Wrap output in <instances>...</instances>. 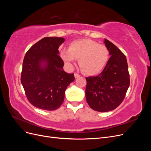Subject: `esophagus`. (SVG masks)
<instances>
[{
  "label": "esophagus",
  "instance_id": "esophagus-1",
  "mask_svg": "<svg viewBox=\"0 0 151 151\" xmlns=\"http://www.w3.org/2000/svg\"><path fill=\"white\" fill-rule=\"evenodd\" d=\"M74 77H75V78L76 79V78H78V77H79L80 76L78 74H74Z\"/></svg>",
  "mask_w": 151,
  "mask_h": 151
}]
</instances>
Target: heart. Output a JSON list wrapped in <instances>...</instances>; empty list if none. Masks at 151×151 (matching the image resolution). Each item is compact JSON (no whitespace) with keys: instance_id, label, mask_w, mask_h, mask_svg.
Returning <instances> with one entry per match:
<instances>
[{"instance_id":"obj_1","label":"heart","mask_w":151,"mask_h":151,"mask_svg":"<svg viewBox=\"0 0 151 151\" xmlns=\"http://www.w3.org/2000/svg\"><path fill=\"white\" fill-rule=\"evenodd\" d=\"M60 56L68 68H72L76 58L82 71L86 74L94 75L101 72L109 59V51L106 46L90 39L72 42L68 49L60 50Z\"/></svg>"}]
</instances>
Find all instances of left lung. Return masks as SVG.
I'll return each mask as SVG.
<instances>
[{
	"instance_id": "1",
	"label": "left lung",
	"mask_w": 151,
	"mask_h": 151,
	"mask_svg": "<svg viewBox=\"0 0 151 151\" xmlns=\"http://www.w3.org/2000/svg\"><path fill=\"white\" fill-rule=\"evenodd\" d=\"M110 58L98 76L86 77V98L95 111L113 110L123 101L130 86L126 57L115 45L104 39Z\"/></svg>"
}]
</instances>
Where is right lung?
Returning a JSON list of instances; mask_svg holds the SVG:
<instances>
[{
    "label": "right lung",
    "instance_id": "obj_1",
    "mask_svg": "<svg viewBox=\"0 0 151 151\" xmlns=\"http://www.w3.org/2000/svg\"><path fill=\"white\" fill-rule=\"evenodd\" d=\"M65 39L46 37L33 45L26 52L21 82L26 97L34 106L52 111L63 102L67 86L74 81V74L63 69L58 48Z\"/></svg>",
    "mask_w": 151,
    "mask_h": 151
}]
</instances>
